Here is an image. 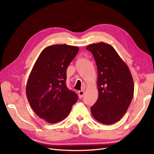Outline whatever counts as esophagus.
<instances>
[{
    "mask_svg": "<svg viewBox=\"0 0 154 154\" xmlns=\"http://www.w3.org/2000/svg\"><path fill=\"white\" fill-rule=\"evenodd\" d=\"M85 94V92L82 91V90H80V91L78 92V95H79V97L80 98H82V96H83Z\"/></svg>",
    "mask_w": 154,
    "mask_h": 154,
    "instance_id": "obj_1",
    "label": "esophagus"
}]
</instances>
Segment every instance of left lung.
Masks as SVG:
<instances>
[{
	"mask_svg": "<svg viewBox=\"0 0 154 154\" xmlns=\"http://www.w3.org/2000/svg\"><path fill=\"white\" fill-rule=\"evenodd\" d=\"M95 59L99 95L91 107L92 115L100 123L115 124L124 116L134 92L133 77L128 66L115 49L104 42L86 47Z\"/></svg>",
	"mask_w": 154,
	"mask_h": 154,
	"instance_id": "8db88e82",
	"label": "left lung"
}]
</instances>
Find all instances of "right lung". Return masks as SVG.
<instances>
[{"instance_id":"right-lung-1","label":"right lung","mask_w":154,"mask_h":154,"mask_svg":"<svg viewBox=\"0 0 154 154\" xmlns=\"http://www.w3.org/2000/svg\"><path fill=\"white\" fill-rule=\"evenodd\" d=\"M79 49L66 44L47 47L31 71L26 88L27 99L35 113L49 123L64 120L78 100L66 81L67 68Z\"/></svg>"}]
</instances>
